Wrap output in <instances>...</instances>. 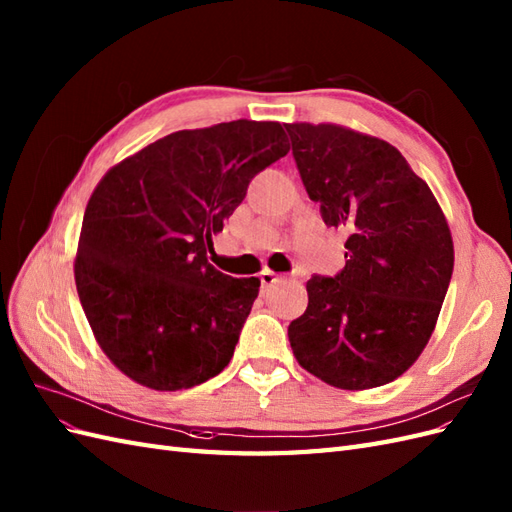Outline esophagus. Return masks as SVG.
Segmentation results:
<instances>
[{"mask_svg": "<svg viewBox=\"0 0 512 512\" xmlns=\"http://www.w3.org/2000/svg\"><path fill=\"white\" fill-rule=\"evenodd\" d=\"M260 282H262V286H273V284L280 282V275L269 271V269H265V271L260 273Z\"/></svg>", "mask_w": 512, "mask_h": 512, "instance_id": "34e87169", "label": "esophagus"}]
</instances>
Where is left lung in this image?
<instances>
[{
  "label": "left lung",
  "instance_id": "left-lung-1",
  "mask_svg": "<svg viewBox=\"0 0 512 512\" xmlns=\"http://www.w3.org/2000/svg\"><path fill=\"white\" fill-rule=\"evenodd\" d=\"M310 200L349 234L336 278L312 275L288 325L301 368L340 390L407 372L431 340L454 267L446 215L398 148L340 124H284Z\"/></svg>",
  "mask_w": 512,
  "mask_h": 512
}]
</instances>
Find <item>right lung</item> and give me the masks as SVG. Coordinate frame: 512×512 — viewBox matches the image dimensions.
I'll list each match as a JSON object with an SVG mask.
<instances>
[{"label": "right lung", "mask_w": 512, "mask_h": 512, "mask_svg": "<svg viewBox=\"0 0 512 512\" xmlns=\"http://www.w3.org/2000/svg\"><path fill=\"white\" fill-rule=\"evenodd\" d=\"M280 122L176 131L109 168L86 206L75 256L81 308L122 375L157 392L222 372L258 278L217 271L206 250L247 185L290 144Z\"/></svg>", "instance_id": "obj_1"}]
</instances>
